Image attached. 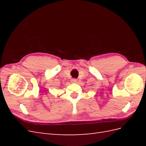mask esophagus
I'll list each match as a JSON object with an SVG mask.
<instances>
[{"label": "esophagus", "mask_w": 146, "mask_h": 146, "mask_svg": "<svg viewBox=\"0 0 146 146\" xmlns=\"http://www.w3.org/2000/svg\"><path fill=\"white\" fill-rule=\"evenodd\" d=\"M77 82V80L76 78H72L71 80V82L72 83H76Z\"/></svg>", "instance_id": "esophagus-1"}]
</instances>
